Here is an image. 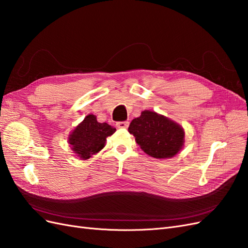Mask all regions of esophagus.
<instances>
[{"label": "esophagus", "mask_w": 248, "mask_h": 248, "mask_svg": "<svg viewBox=\"0 0 248 248\" xmlns=\"http://www.w3.org/2000/svg\"><path fill=\"white\" fill-rule=\"evenodd\" d=\"M116 125H117L118 128H127V127L129 126V122H127V121H123V122H118Z\"/></svg>", "instance_id": "esophagus-1"}]
</instances>
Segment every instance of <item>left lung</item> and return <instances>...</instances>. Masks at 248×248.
<instances>
[{
  "instance_id": "obj_1",
  "label": "left lung",
  "mask_w": 248,
  "mask_h": 248,
  "mask_svg": "<svg viewBox=\"0 0 248 248\" xmlns=\"http://www.w3.org/2000/svg\"><path fill=\"white\" fill-rule=\"evenodd\" d=\"M128 131L140 149L154 158H170L182 149L184 130L180 125L155 111L144 110L133 119Z\"/></svg>"
}]
</instances>
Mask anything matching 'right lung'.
I'll use <instances>...</instances> for the list:
<instances>
[{
  "instance_id": "add662e5",
  "label": "right lung",
  "mask_w": 248,
  "mask_h": 248,
  "mask_svg": "<svg viewBox=\"0 0 248 248\" xmlns=\"http://www.w3.org/2000/svg\"><path fill=\"white\" fill-rule=\"evenodd\" d=\"M116 131L108 123L97 122L96 116L88 115L69 137L74 153L81 159H89L104 147L107 138Z\"/></svg>"
}]
</instances>
